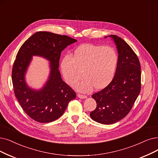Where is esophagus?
<instances>
[{
	"mask_svg": "<svg viewBox=\"0 0 158 158\" xmlns=\"http://www.w3.org/2000/svg\"><path fill=\"white\" fill-rule=\"evenodd\" d=\"M78 97L80 98H81V99H84V98H87V96H86V95H83V94H78Z\"/></svg>",
	"mask_w": 158,
	"mask_h": 158,
	"instance_id": "obj_1",
	"label": "esophagus"
}]
</instances>
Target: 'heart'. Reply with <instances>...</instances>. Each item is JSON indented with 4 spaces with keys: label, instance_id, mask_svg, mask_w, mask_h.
I'll list each match as a JSON object with an SVG mask.
<instances>
[{
    "label": "heart",
    "instance_id": "1",
    "mask_svg": "<svg viewBox=\"0 0 158 158\" xmlns=\"http://www.w3.org/2000/svg\"><path fill=\"white\" fill-rule=\"evenodd\" d=\"M117 61V54L112 47L84 44L74 50L73 58L65 56L61 63V70L66 82L71 85L81 77L77 68L83 69L84 78L74 87L79 91L89 93L93 87L100 90L111 83Z\"/></svg>",
    "mask_w": 158,
    "mask_h": 158
}]
</instances>
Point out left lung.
Returning <instances> with one entry per match:
<instances>
[{
  "mask_svg": "<svg viewBox=\"0 0 158 158\" xmlns=\"http://www.w3.org/2000/svg\"><path fill=\"white\" fill-rule=\"evenodd\" d=\"M109 37L118 54L116 71L111 83L92 95L97 108L90 113L93 121L103 124L115 123L127 116L141 91V65L137 55L121 37Z\"/></svg>",
  "mask_w": 158,
  "mask_h": 158,
  "instance_id": "obj_1",
  "label": "left lung"
}]
</instances>
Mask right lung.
Returning a JSON list of instances; mask_svg holds the SVG:
<instances>
[{"label": "right lung", "mask_w": 158, "mask_h": 158, "mask_svg": "<svg viewBox=\"0 0 158 158\" xmlns=\"http://www.w3.org/2000/svg\"><path fill=\"white\" fill-rule=\"evenodd\" d=\"M77 41L67 35L37 31L19 50L12 69L14 90L23 110L34 121H55L64 114L69 102L76 98L75 92L63 81L58 67L62 50ZM34 55L43 57L50 62L48 80L38 90L30 88L25 80V74Z\"/></svg>", "instance_id": "right-lung-1"}]
</instances>
